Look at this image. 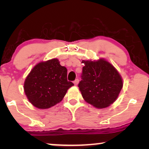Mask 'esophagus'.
Instances as JSON below:
<instances>
[{"instance_id": "obj_1", "label": "esophagus", "mask_w": 149, "mask_h": 149, "mask_svg": "<svg viewBox=\"0 0 149 149\" xmlns=\"http://www.w3.org/2000/svg\"><path fill=\"white\" fill-rule=\"evenodd\" d=\"M79 81V79H76V80H75V81H74V85H76V86H77V85H78Z\"/></svg>"}]
</instances>
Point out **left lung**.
<instances>
[{
    "label": "left lung",
    "mask_w": 149,
    "mask_h": 149,
    "mask_svg": "<svg viewBox=\"0 0 149 149\" xmlns=\"http://www.w3.org/2000/svg\"><path fill=\"white\" fill-rule=\"evenodd\" d=\"M82 80L79 88L85 101L97 109H104L118 98L123 79L113 64L104 58L81 60Z\"/></svg>",
    "instance_id": "obj_1"
}]
</instances>
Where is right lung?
Masks as SVG:
<instances>
[{
  "mask_svg": "<svg viewBox=\"0 0 149 149\" xmlns=\"http://www.w3.org/2000/svg\"><path fill=\"white\" fill-rule=\"evenodd\" d=\"M67 80V69L58 59L41 61L33 67L24 81V89L34 107L47 109L60 103L73 86Z\"/></svg>",
  "mask_w": 149,
  "mask_h": 149,
  "instance_id": "1",
  "label": "right lung"
}]
</instances>
